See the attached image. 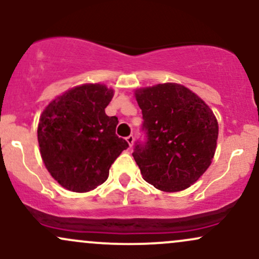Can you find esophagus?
Masks as SVG:
<instances>
[{
	"mask_svg": "<svg viewBox=\"0 0 259 259\" xmlns=\"http://www.w3.org/2000/svg\"><path fill=\"white\" fill-rule=\"evenodd\" d=\"M126 141H127V144H129V146L132 147L133 146V144H134V136L133 135H129L126 138Z\"/></svg>",
	"mask_w": 259,
	"mask_h": 259,
	"instance_id": "34e87169",
	"label": "esophagus"
}]
</instances>
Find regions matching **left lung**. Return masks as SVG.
<instances>
[{
  "instance_id": "obj_1",
  "label": "left lung",
  "mask_w": 259,
  "mask_h": 259,
  "mask_svg": "<svg viewBox=\"0 0 259 259\" xmlns=\"http://www.w3.org/2000/svg\"><path fill=\"white\" fill-rule=\"evenodd\" d=\"M142 111L133 157L148 184L162 191L187 189L212 163L218 121L197 95L179 84H158L135 92Z\"/></svg>"
}]
</instances>
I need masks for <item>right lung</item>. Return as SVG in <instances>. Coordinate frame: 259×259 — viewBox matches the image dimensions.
I'll use <instances>...</instances> for the list:
<instances>
[{"instance_id":"1","label":"right lung","mask_w":259,"mask_h":259,"mask_svg":"<svg viewBox=\"0 0 259 259\" xmlns=\"http://www.w3.org/2000/svg\"><path fill=\"white\" fill-rule=\"evenodd\" d=\"M112 97L105 85L76 86L41 114V157L53 179L70 191L88 192L105 183L113 162L129 147L115 134L118 118L105 113Z\"/></svg>"}]
</instances>
